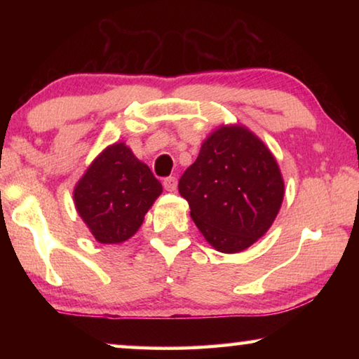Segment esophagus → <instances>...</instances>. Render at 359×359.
Returning a JSON list of instances; mask_svg holds the SVG:
<instances>
[{
  "instance_id": "esophagus-1",
  "label": "esophagus",
  "mask_w": 359,
  "mask_h": 359,
  "mask_svg": "<svg viewBox=\"0 0 359 359\" xmlns=\"http://www.w3.org/2000/svg\"><path fill=\"white\" fill-rule=\"evenodd\" d=\"M163 187H165L166 191H175L177 190V179L175 177H166L163 180Z\"/></svg>"
}]
</instances>
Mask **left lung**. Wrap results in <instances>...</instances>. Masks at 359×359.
I'll list each match as a JSON object with an SVG mask.
<instances>
[{
  "label": "left lung",
  "mask_w": 359,
  "mask_h": 359,
  "mask_svg": "<svg viewBox=\"0 0 359 359\" xmlns=\"http://www.w3.org/2000/svg\"><path fill=\"white\" fill-rule=\"evenodd\" d=\"M193 222L223 253L255 244L274 223L285 184L274 155L241 125L220 126L179 180Z\"/></svg>",
  "instance_id": "obj_1"
}]
</instances>
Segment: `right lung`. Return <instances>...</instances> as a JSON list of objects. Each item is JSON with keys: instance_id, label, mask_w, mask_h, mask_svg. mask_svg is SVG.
Here are the masks:
<instances>
[{"instance_id": "obj_1", "label": "right lung", "mask_w": 359, "mask_h": 359, "mask_svg": "<svg viewBox=\"0 0 359 359\" xmlns=\"http://www.w3.org/2000/svg\"><path fill=\"white\" fill-rule=\"evenodd\" d=\"M163 187L123 142L109 145L77 182L74 204L93 238L121 244L141 228Z\"/></svg>"}]
</instances>
